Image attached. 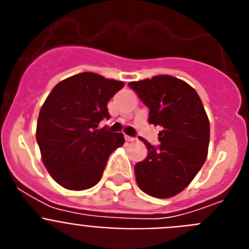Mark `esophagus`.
I'll list each match as a JSON object with an SVG mask.
<instances>
[{"mask_svg":"<svg viewBox=\"0 0 249 249\" xmlns=\"http://www.w3.org/2000/svg\"><path fill=\"white\" fill-rule=\"evenodd\" d=\"M126 141H128V142H133V141H136L135 137H131V136H126Z\"/></svg>","mask_w":249,"mask_h":249,"instance_id":"esophagus-1","label":"esophagus"}]
</instances>
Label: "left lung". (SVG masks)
I'll list each match as a JSON object with an SVG mask.
<instances>
[{"instance_id":"8db88e82","label":"left lung","mask_w":249,"mask_h":249,"mask_svg":"<svg viewBox=\"0 0 249 249\" xmlns=\"http://www.w3.org/2000/svg\"><path fill=\"white\" fill-rule=\"evenodd\" d=\"M149 108L148 122L160 128V143L146 144V160L135 166L144 193L169 198L183 191L203 166L210 144V121L201 98L188 83L172 76L129 82Z\"/></svg>"}]
</instances>
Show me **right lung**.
Listing matches in <instances>:
<instances>
[{
	"label": "right lung",
	"mask_w": 249,
	"mask_h": 249,
	"mask_svg": "<svg viewBox=\"0 0 249 249\" xmlns=\"http://www.w3.org/2000/svg\"><path fill=\"white\" fill-rule=\"evenodd\" d=\"M123 86L83 72L57 83L41 107L36 138L43 164L67 190L97 184L111 153L124 143L122 133L97 129L109 118L107 103Z\"/></svg>",
	"instance_id": "obj_1"
}]
</instances>
